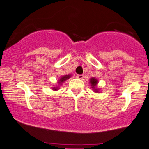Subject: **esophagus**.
Segmentation results:
<instances>
[{"label":"esophagus","mask_w":149,"mask_h":149,"mask_svg":"<svg viewBox=\"0 0 149 149\" xmlns=\"http://www.w3.org/2000/svg\"><path fill=\"white\" fill-rule=\"evenodd\" d=\"M77 78L79 79H82L84 78V74H77Z\"/></svg>","instance_id":"obj_1"}]
</instances>
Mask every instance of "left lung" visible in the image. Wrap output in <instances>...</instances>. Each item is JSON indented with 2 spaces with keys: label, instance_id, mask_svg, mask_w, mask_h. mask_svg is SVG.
Segmentation results:
<instances>
[{
  "label": "left lung",
  "instance_id": "obj_1",
  "mask_svg": "<svg viewBox=\"0 0 149 149\" xmlns=\"http://www.w3.org/2000/svg\"><path fill=\"white\" fill-rule=\"evenodd\" d=\"M89 83L91 84V88H93V90L94 91L95 93H99L101 91H100V88H98V80L96 79L95 77H91L89 80Z\"/></svg>",
  "mask_w": 149,
  "mask_h": 149
}]
</instances>
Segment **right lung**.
<instances>
[{"mask_svg": "<svg viewBox=\"0 0 149 149\" xmlns=\"http://www.w3.org/2000/svg\"><path fill=\"white\" fill-rule=\"evenodd\" d=\"M72 75L70 74H66V75H63V76H61V78H60L59 79H58V86H53V87H52L53 90H54V91H57V90H58L60 88V86H61V85H62L63 84V82H65V81H66V80H68L69 78L71 77Z\"/></svg>", "mask_w": 149, "mask_h": 149, "instance_id": "right-lung-1", "label": "right lung"}]
</instances>
